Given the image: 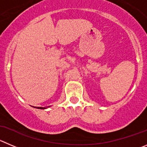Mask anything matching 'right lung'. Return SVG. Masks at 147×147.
<instances>
[{"label":"right lung","instance_id":"obj_1","mask_svg":"<svg viewBox=\"0 0 147 147\" xmlns=\"http://www.w3.org/2000/svg\"><path fill=\"white\" fill-rule=\"evenodd\" d=\"M37 108H38V109H46V108H45V107L44 108H43V107H37Z\"/></svg>","mask_w":147,"mask_h":147}]
</instances>
